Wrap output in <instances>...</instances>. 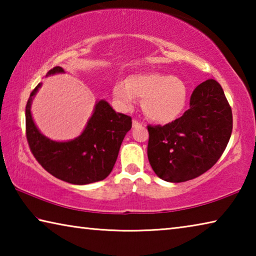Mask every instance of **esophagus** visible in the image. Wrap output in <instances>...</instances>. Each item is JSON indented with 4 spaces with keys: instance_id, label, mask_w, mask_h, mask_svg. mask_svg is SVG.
<instances>
[{
    "instance_id": "obj_1",
    "label": "esophagus",
    "mask_w": 256,
    "mask_h": 256,
    "mask_svg": "<svg viewBox=\"0 0 256 256\" xmlns=\"http://www.w3.org/2000/svg\"><path fill=\"white\" fill-rule=\"evenodd\" d=\"M132 126H133V128L142 126V123H140V122H138V120H132Z\"/></svg>"
}]
</instances>
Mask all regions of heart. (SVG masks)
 <instances>
[{
    "label": "heart",
    "mask_w": 256,
    "mask_h": 256,
    "mask_svg": "<svg viewBox=\"0 0 256 256\" xmlns=\"http://www.w3.org/2000/svg\"><path fill=\"white\" fill-rule=\"evenodd\" d=\"M112 96L122 110H132L138 98L144 99V112L151 120L170 123L183 112L188 89L180 78L162 73L134 74L126 81L116 82Z\"/></svg>",
    "instance_id": "heart-1"
}]
</instances>
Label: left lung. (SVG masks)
I'll use <instances>...</instances> for the list:
<instances>
[{
  "label": "left lung",
  "instance_id": "8db88e82",
  "mask_svg": "<svg viewBox=\"0 0 256 256\" xmlns=\"http://www.w3.org/2000/svg\"><path fill=\"white\" fill-rule=\"evenodd\" d=\"M148 159L160 178L180 183L202 175L222 157L232 131V112L218 82L198 84L183 116L148 125Z\"/></svg>",
  "mask_w": 256,
  "mask_h": 256
}]
</instances>
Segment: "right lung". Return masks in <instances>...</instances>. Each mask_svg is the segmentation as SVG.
Masks as SVG:
<instances>
[{
    "label": "right lung",
    "instance_id": "obj_1",
    "mask_svg": "<svg viewBox=\"0 0 256 256\" xmlns=\"http://www.w3.org/2000/svg\"><path fill=\"white\" fill-rule=\"evenodd\" d=\"M63 72L55 66L47 76ZM40 86L38 84L32 90L26 106V134L34 157L50 174L68 183L84 185L105 180L112 170L125 134L132 128V118L116 112L106 100H99L79 136L66 142L53 141L37 128L30 110Z\"/></svg>",
    "mask_w": 256,
    "mask_h": 256
}]
</instances>
